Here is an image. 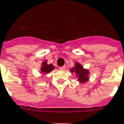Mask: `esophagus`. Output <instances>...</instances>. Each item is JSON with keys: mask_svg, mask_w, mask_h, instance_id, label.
<instances>
[{"mask_svg": "<svg viewBox=\"0 0 124 124\" xmlns=\"http://www.w3.org/2000/svg\"><path fill=\"white\" fill-rule=\"evenodd\" d=\"M59 69L61 70H65V66H63V67H61L59 68Z\"/></svg>", "mask_w": 124, "mask_h": 124, "instance_id": "esophagus-1", "label": "esophagus"}]
</instances>
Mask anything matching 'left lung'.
<instances>
[{"mask_svg":"<svg viewBox=\"0 0 124 124\" xmlns=\"http://www.w3.org/2000/svg\"><path fill=\"white\" fill-rule=\"evenodd\" d=\"M70 72H74L77 75L78 78V81L80 83H85L89 80L88 76L89 74V72L87 69H83L82 65L79 63H76L75 66L72 69H70Z\"/></svg>","mask_w":124,"mask_h":124,"instance_id":"left-lung-1","label":"left lung"}]
</instances>
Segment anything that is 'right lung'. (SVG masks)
I'll return each mask as SVG.
<instances>
[{
  "instance_id": "1",
  "label": "right lung",
  "mask_w": 124,
  "mask_h": 124,
  "mask_svg": "<svg viewBox=\"0 0 124 124\" xmlns=\"http://www.w3.org/2000/svg\"><path fill=\"white\" fill-rule=\"evenodd\" d=\"M54 69V66L52 64H47V61H45L42 63L41 67V71L42 73L48 74Z\"/></svg>"
}]
</instances>
